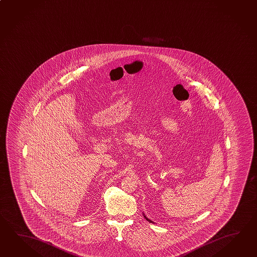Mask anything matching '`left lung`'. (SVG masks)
<instances>
[{
	"mask_svg": "<svg viewBox=\"0 0 257 257\" xmlns=\"http://www.w3.org/2000/svg\"><path fill=\"white\" fill-rule=\"evenodd\" d=\"M143 216L145 217V219H146L147 221H150V222H152V221H151V220H150V219H148V218H147L146 215H145V214H143Z\"/></svg>",
	"mask_w": 257,
	"mask_h": 257,
	"instance_id": "1",
	"label": "left lung"
}]
</instances>
